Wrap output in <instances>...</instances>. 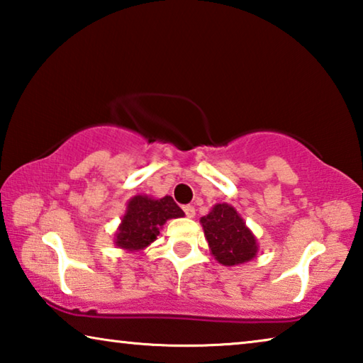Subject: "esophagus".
<instances>
[{
  "label": "esophagus",
  "instance_id": "1",
  "mask_svg": "<svg viewBox=\"0 0 363 363\" xmlns=\"http://www.w3.org/2000/svg\"><path fill=\"white\" fill-rule=\"evenodd\" d=\"M184 213H186L187 218H194L195 216V208L192 205H186V206H184Z\"/></svg>",
  "mask_w": 363,
  "mask_h": 363
}]
</instances>
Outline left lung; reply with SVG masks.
Masks as SVG:
<instances>
[{
  "mask_svg": "<svg viewBox=\"0 0 363 363\" xmlns=\"http://www.w3.org/2000/svg\"><path fill=\"white\" fill-rule=\"evenodd\" d=\"M200 223L203 225L211 255L223 266H238L256 256V237L232 205H214Z\"/></svg>",
  "mask_w": 363,
  "mask_h": 363,
  "instance_id": "8db88e82",
  "label": "left lung"
}]
</instances>
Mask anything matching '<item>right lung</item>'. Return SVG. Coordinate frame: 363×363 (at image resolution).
<instances>
[{
	"mask_svg": "<svg viewBox=\"0 0 363 363\" xmlns=\"http://www.w3.org/2000/svg\"><path fill=\"white\" fill-rule=\"evenodd\" d=\"M182 216L184 211L168 195L160 200L147 195L133 196L116 230L115 245L126 251L144 250L157 240L160 229L168 219Z\"/></svg>",
	"mask_w": 363,
	"mask_h": 363,
	"instance_id": "obj_1",
	"label": "right lung"
}]
</instances>
